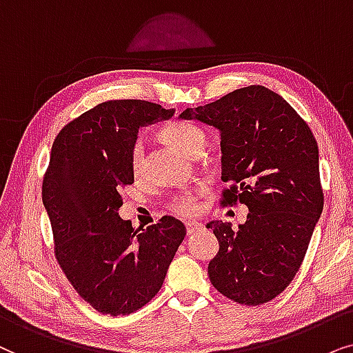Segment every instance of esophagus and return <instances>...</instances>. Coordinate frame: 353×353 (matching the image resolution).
I'll list each match as a JSON object with an SVG mask.
<instances>
[{
    "instance_id": "esophagus-1",
    "label": "esophagus",
    "mask_w": 353,
    "mask_h": 353,
    "mask_svg": "<svg viewBox=\"0 0 353 353\" xmlns=\"http://www.w3.org/2000/svg\"><path fill=\"white\" fill-rule=\"evenodd\" d=\"M201 228H203V224L195 223V221H192V223H185V229H187V234H189V236L201 231Z\"/></svg>"
}]
</instances>
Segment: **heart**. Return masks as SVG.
Returning <instances> with one entry per match:
<instances>
[{"label":"heart","mask_w":353,"mask_h":353,"mask_svg":"<svg viewBox=\"0 0 353 353\" xmlns=\"http://www.w3.org/2000/svg\"><path fill=\"white\" fill-rule=\"evenodd\" d=\"M159 139L185 157H200L206 143L203 130L189 122H171L159 132ZM132 172L134 176H140L142 172V147L134 148ZM169 208L185 218L194 216L199 211V190L179 192L169 201Z\"/></svg>","instance_id":"b5f03b06"}]
</instances>
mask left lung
<instances>
[{"label":"left lung","instance_id":"left-lung-1","mask_svg":"<svg viewBox=\"0 0 353 353\" xmlns=\"http://www.w3.org/2000/svg\"><path fill=\"white\" fill-rule=\"evenodd\" d=\"M181 119L213 125L221 137V179L231 182L223 205L243 203L247 221H211L219 252L210 261L211 284L242 305H261L297 274L323 211L318 143L297 111L263 85L237 88Z\"/></svg>","mask_w":353,"mask_h":353}]
</instances>
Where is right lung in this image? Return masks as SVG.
I'll return each mask as SVG.
<instances>
[{
    "label": "right lung",
    "mask_w": 353,
    "mask_h": 353,
    "mask_svg": "<svg viewBox=\"0 0 353 353\" xmlns=\"http://www.w3.org/2000/svg\"><path fill=\"white\" fill-rule=\"evenodd\" d=\"M174 110L143 100H111L70 121L54 139L41 199L54 253L77 294L119 316L148 303L166 278L185 225L163 216L147 229L119 218L122 187L134 184L139 129Z\"/></svg>",
    "instance_id": "1"
}]
</instances>
